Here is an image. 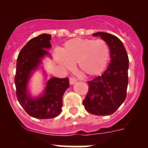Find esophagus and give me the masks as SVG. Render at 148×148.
Returning <instances> with one entry per match:
<instances>
[{"mask_svg": "<svg viewBox=\"0 0 148 148\" xmlns=\"http://www.w3.org/2000/svg\"><path fill=\"white\" fill-rule=\"evenodd\" d=\"M76 79H75V78H73V77H71V78H70V84H74L76 82Z\"/></svg>", "mask_w": 148, "mask_h": 148, "instance_id": "obj_1", "label": "esophagus"}]
</instances>
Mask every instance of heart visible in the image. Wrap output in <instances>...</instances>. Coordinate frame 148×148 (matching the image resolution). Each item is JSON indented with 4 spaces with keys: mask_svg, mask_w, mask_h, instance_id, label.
I'll return each instance as SVG.
<instances>
[{
    "mask_svg": "<svg viewBox=\"0 0 148 148\" xmlns=\"http://www.w3.org/2000/svg\"><path fill=\"white\" fill-rule=\"evenodd\" d=\"M61 53L63 57L58 58L61 65L70 67L78 63L80 71L87 76L102 74L110 61V48L102 39H71L65 43Z\"/></svg>",
    "mask_w": 148,
    "mask_h": 148,
    "instance_id": "obj_1",
    "label": "heart"
}]
</instances>
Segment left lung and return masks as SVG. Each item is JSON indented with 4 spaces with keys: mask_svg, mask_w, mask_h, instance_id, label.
<instances>
[{
    "mask_svg": "<svg viewBox=\"0 0 148 148\" xmlns=\"http://www.w3.org/2000/svg\"><path fill=\"white\" fill-rule=\"evenodd\" d=\"M108 44L111 61L101 75L87 82L89 90L83 101L86 110L96 116L113 114L127 96L129 59L122 42L118 38L107 32H96Z\"/></svg>",
    "mask_w": 148,
    "mask_h": 148,
    "instance_id": "1",
    "label": "left lung"
}]
</instances>
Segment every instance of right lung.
<instances>
[{"mask_svg": "<svg viewBox=\"0 0 148 148\" xmlns=\"http://www.w3.org/2000/svg\"><path fill=\"white\" fill-rule=\"evenodd\" d=\"M51 35L41 34L29 40L22 48L17 58L15 84L18 102L32 117L53 119L60 114L63 95L70 87L69 78H50L47 83L41 97L32 99L27 92V84L32 70L38 66L41 58L49 55L47 49L51 47Z\"/></svg>", "mask_w": 148, "mask_h": 148, "instance_id": "obj_1", "label": "right lung"}]
</instances>
